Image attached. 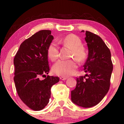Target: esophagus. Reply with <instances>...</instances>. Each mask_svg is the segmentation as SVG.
<instances>
[{"label":"esophagus","mask_w":124,"mask_h":124,"mask_svg":"<svg viewBox=\"0 0 124 124\" xmlns=\"http://www.w3.org/2000/svg\"><path fill=\"white\" fill-rule=\"evenodd\" d=\"M60 79H61V80H62V81H64V80H66V79H67V77H60Z\"/></svg>","instance_id":"34e87169"}]
</instances>
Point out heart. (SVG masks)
Listing matches in <instances>:
<instances>
[{"instance_id": "1", "label": "heart", "mask_w": 124, "mask_h": 124, "mask_svg": "<svg viewBox=\"0 0 124 124\" xmlns=\"http://www.w3.org/2000/svg\"><path fill=\"white\" fill-rule=\"evenodd\" d=\"M64 45L67 46L72 50V55L74 58L79 62L84 60L87 56L85 48L82 46V41L77 35H68L61 39ZM59 47L56 42L52 41L47 49L48 56L52 61L59 57ZM77 65L74 60H59L54 64L52 71L55 74L62 77H67L72 75L75 72Z\"/></svg>"}]
</instances>
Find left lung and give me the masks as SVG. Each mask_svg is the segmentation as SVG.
<instances>
[{"label": "left lung", "instance_id": "1", "mask_svg": "<svg viewBox=\"0 0 124 124\" xmlns=\"http://www.w3.org/2000/svg\"><path fill=\"white\" fill-rule=\"evenodd\" d=\"M85 34L89 53L84 67L87 74L77 78L71 100L77 106L90 108L98 104L109 90L113 64L109 49L102 39L90 31Z\"/></svg>", "mask_w": 124, "mask_h": 124}]
</instances>
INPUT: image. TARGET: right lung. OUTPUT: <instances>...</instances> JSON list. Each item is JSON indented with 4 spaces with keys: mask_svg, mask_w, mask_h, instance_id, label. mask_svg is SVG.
<instances>
[{
    "mask_svg": "<svg viewBox=\"0 0 124 124\" xmlns=\"http://www.w3.org/2000/svg\"><path fill=\"white\" fill-rule=\"evenodd\" d=\"M54 39L51 31L40 30L20 45L15 55L14 81L17 94L30 109L40 111L51 98V88L58 77L46 76L50 71L47 49ZM45 78L41 80L40 77Z\"/></svg>",
    "mask_w": 124,
    "mask_h": 124,
    "instance_id": "add662e5",
    "label": "right lung"
}]
</instances>
